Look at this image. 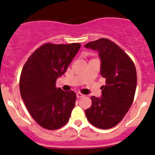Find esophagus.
I'll use <instances>...</instances> for the list:
<instances>
[{"instance_id":"obj_1","label":"esophagus","mask_w":155,"mask_h":155,"mask_svg":"<svg viewBox=\"0 0 155 155\" xmlns=\"http://www.w3.org/2000/svg\"><path fill=\"white\" fill-rule=\"evenodd\" d=\"M84 97V94H82L81 93H80V92L77 93V97H78V98H81V97Z\"/></svg>"}]
</instances>
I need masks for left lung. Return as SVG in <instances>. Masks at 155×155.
Masks as SVG:
<instances>
[{
	"mask_svg": "<svg viewBox=\"0 0 155 155\" xmlns=\"http://www.w3.org/2000/svg\"><path fill=\"white\" fill-rule=\"evenodd\" d=\"M84 46L99 52L101 74L106 79L105 86L101 87L102 96L91 97L92 105L85 114L95 127L111 129L122 121L134 101L137 84L135 64L119 45L108 39L101 38Z\"/></svg>",
	"mask_w": 155,
	"mask_h": 155,
	"instance_id": "8db88e82",
	"label": "left lung"
}]
</instances>
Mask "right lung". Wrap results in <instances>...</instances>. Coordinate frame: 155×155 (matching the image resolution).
I'll return each instance as SVG.
<instances>
[{"instance_id":"add662e5","label":"right lung","mask_w":155,"mask_h":155,"mask_svg":"<svg viewBox=\"0 0 155 155\" xmlns=\"http://www.w3.org/2000/svg\"><path fill=\"white\" fill-rule=\"evenodd\" d=\"M81 47L79 43H45L25 63L20 91L32 119L44 129L54 130L68 122L75 106L76 94L55 86Z\"/></svg>"}]
</instances>
